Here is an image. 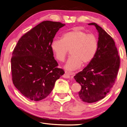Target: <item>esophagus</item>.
<instances>
[{
  "label": "esophagus",
  "instance_id": "34e87169",
  "mask_svg": "<svg viewBox=\"0 0 127 127\" xmlns=\"http://www.w3.org/2000/svg\"><path fill=\"white\" fill-rule=\"evenodd\" d=\"M63 77L64 78H65V79H69V78L70 77V75L69 74L68 72H65V74L63 75Z\"/></svg>",
  "mask_w": 127,
  "mask_h": 127
}]
</instances>
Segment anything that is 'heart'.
<instances>
[{
	"instance_id": "1",
	"label": "heart",
	"mask_w": 127,
	"mask_h": 127,
	"mask_svg": "<svg viewBox=\"0 0 127 127\" xmlns=\"http://www.w3.org/2000/svg\"><path fill=\"white\" fill-rule=\"evenodd\" d=\"M99 42L93 34L78 29L64 33L61 39L53 40L51 48L57 60L63 62L68 51L70 55L64 68L68 71L79 69L82 65H87L95 58L98 52Z\"/></svg>"
}]
</instances>
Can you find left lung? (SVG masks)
Listing matches in <instances>:
<instances>
[{
    "label": "left lung",
    "instance_id": "obj_1",
    "mask_svg": "<svg viewBox=\"0 0 127 127\" xmlns=\"http://www.w3.org/2000/svg\"><path fill=\"white\" fill-rule=\"evenodd\" d=\"M99 47L95 58L74 76L81 86L79 97L83 101L92 103L103 99L111 90L117 78L120 58L114 40L96 23Z\"/></svg>",
    "mask_w": 127,
    "mask_h": 127
}]
</instances>
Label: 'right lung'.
I'll list each match as a JSON object with an SVG mask.
<instances>
[{
	"mask_svg": "<svg viewBox=\"0 0 127 127\" xmlns=\"http://www.w3.org/2000/svg\"><path fill=\"white\" fill-rule=\"evenodd\" d=\"M43 21L19 39L11 59L13 85L23 96L39 101L49 95L57 80L64 73L57 68L51 48L57 32L65 26Z\"/></svg>",
	"mask_w": 127,
	"mask_h": 127,
	"instance_id": "obj_1",
	"label": "right lung"
}]
</instances>
